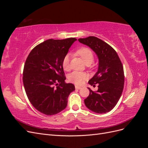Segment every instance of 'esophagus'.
Masks as SVG:
<instances>
[{
    "mask_svg": "<svg viewBox=\"0 0 148 148\" xmlns=\"http://www.w3.org/2000/svg\"><path fill=\"white\" fill-rule=\"evenodd\" d=\"M75 88L77 89H80L82 88V87L79 86H78V85H75Z\"/></svg>",
    "mask_w": 148,
    "mask_h": 148,
    "instance_id": "obj_1",
    "label": "esophagus"
}]
</instances>
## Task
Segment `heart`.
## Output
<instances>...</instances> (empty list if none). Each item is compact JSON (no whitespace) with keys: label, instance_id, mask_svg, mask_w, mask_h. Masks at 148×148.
Wrapping results in <instances>:
<instances>
[{"label":"heart","instance_id":"b5f03b06","mask_svg":"<svg viewBox=\"0 0 148 148\" xmlns=\"http://www.w3.org/2000/svg\"><path fill=\"white\" fill-rule=\"evenodd\" d=\"M77 54L79 56L84 60L85 64L87 65L91 64L94 60V53L89 48L82 47L77 51ZM62 66L65 70L69 71L70 69V56L66 54L62 60ZM88 78L86 73L82 71H73L69 76V80L73 83L77 84H81L85 79Z\"/></svg>","mask_w":148,"mask_h":148}]
</instances>
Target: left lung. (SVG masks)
I'll list each match as a JSON object with an SVG mask.
<instances>
[{
  "mask_svg": "<svg viewBox=\"0 0 148 148\" xmlns=\"http://www.w3.org/2000/svg\"><path fill=\"white\" fill-rule=\"evenodd\" d=\"M79 42L90 47L99 59L98 70L88 83L94 87L98 84L96 91L89 90V95L84 102L88 108L97 114L110 111L117 104L124 86L123 67L117 52L108 44L95 36L79 38Z\"/></svg>",
  "mask_w": 148,
  "mask_h": 148,
  "instance_id": "8db88e82",
  "label": "left lung"
}]
</instances>
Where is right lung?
Returning a JSON list of instances; mask_svg holds the SVG:
<instances>
[{"label": "right lung", "instance_id": "add662e5", "mask_svg": "<svg viewBox=\"0 0 148 148\" xmlns=\"http://www.w3.org/2000/svg\"><path fill=\"white\" fill-rule=\"evenodd\" d=\"M75 38L46 40L33 49L26 60L23 82L31 104L40 112L55 115L65 109L69 96L75 90L65 83L62 60Z\"/></svg>", "mask_w": 148, "mask_h": 148}]
</instances>
